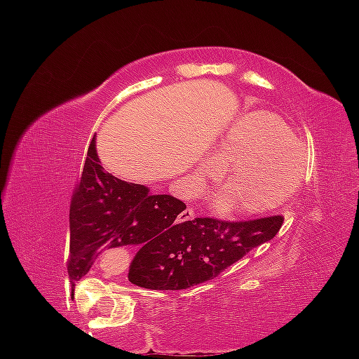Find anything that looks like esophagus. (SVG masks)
<instances>
[{"label": "esophagus", "mask_w": 359, "mask_h": 359, "mask_svg": "<svg viewBox=\"0 0 359 359\" xmlns=\"http://www.w3.org/2000/svg\"><path fill=\"white\" fill-rule=\"evenodd\" d=\"M196 217V212H194L192 208L185 209V211L180 214V221H192Z\"/></svg>", "instance_id": "esophagus-1"}]
</instances>
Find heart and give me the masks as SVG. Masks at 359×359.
<instances>
[{
	"mask_svg": "<svg viewBox=\"0 0 359 359\" xmlns=\"http://www.w3.org/2000/svg\"><path fill=\"white\" fill-rule=\"evenodd\" d=\"M307 155L288 125L269 111H253L238 118L222 133L212 150L191 175V189L199 192L209 180L222 177L226 192L214 208L246 216L266 214L285 204L299 191L306 175Z\"/></svg>",
	"mask_w": 359,
	"mask_h": 359,
	"instance_id": "heart-1",
	"label": "heart"
}]
</instances>
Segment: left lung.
<instances>
[{
	"label": "left lung",
	"instance_id": "left-lung-1",
	"mask_svg": "<svg viewBox=\"0 0 359 359\" xmlns=\"http://www.w3.org/2000/svg\"><path fill=\"white\" fill-rule=\"evenodd\" d=\"M282 222V216L238 222L212 217L185 221L170 243L140 251L131 262L128 280L151 290H182L199 285L270 241Z\"/></svg>",
	"mask_w": 359,
	"mask_h": 359
}]
</instances>
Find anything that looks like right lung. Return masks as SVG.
<instances>
[{
    "mask_svg": "<svg viewBox=\"0 0 359 359\" xmlns=\"http://www.w3.org/2000/svg\"><path fill=\"white\" fill-rule=\"evenodd\" d=\"M182 211L185 204L177 197L156 196L147 185L126 182L106 172L94 137L69 214V275L79 282L106 250L138 246L140 253L167 245L179 233Z\"/></svg>",
    "mask_w": 359,
    "mask_h": 359,
    "instance_id": "1",
    "label": "right lung"
}]
</instances>
